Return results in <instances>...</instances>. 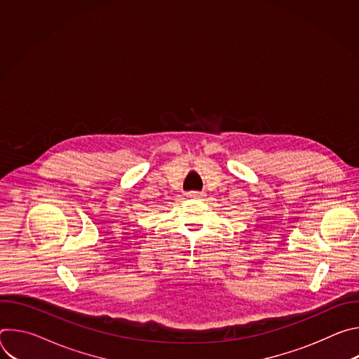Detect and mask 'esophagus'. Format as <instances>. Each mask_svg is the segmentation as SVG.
<instances>
[{
    "instance_id": "esophagus-1",
    "label": "esophagus",
    "mask_w": 359,
    "mask_h": 359,
    "mask_svg": "<svg viewBox=\"0 0 359 359\" xmlns=\"http://www.w3.org/2000/svg\"><path fill=\"white\" fill-rule=\"evenodd\" d=\"M203 193L201 191H189L187 197H201Z\"/></svg>"
}]
</instances>
